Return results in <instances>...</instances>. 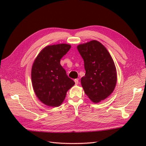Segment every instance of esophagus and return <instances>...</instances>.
<instances>
[{"label":"esophagus","mask_w":146,"mask_h":146,"mask_svg":"<svg viewBox=\"0 0 146 146\" xmlns=\"http://www.w3.org/2000/svg\"><path fill=\"white\" fill-rule=\"evenodd\" d=\"M74 81H75V84L76 85H78V79H75V80H74Z\"/></svg>","instance_id":"esophagus-1"}]
</instances>
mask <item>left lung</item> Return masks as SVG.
<instances>
[{
	"mask_svg": "<svg viewBox=\"0 0 146 146\" xmlns=\"http://www.w3.org/2000/svg\"><path fill=\"white\" fill-rule=\"evenodd\" d=\"M77 49L84 60L86 71L81 79L85 94L94 103L107 98L115 87L117 71L113 59L97 41L80 44Z\"/></svg>",
	"mask_w": 146,
	"mask_h": 146,
	"instance_id": "left-lung-1",
	"label": "left lung"
}]
</instances>
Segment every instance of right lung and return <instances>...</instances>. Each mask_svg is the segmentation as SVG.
Returning a JSON list of instances; mask_svg holds the SVG:
<instances>
[{
	"label": "right lung",
	"mask_w": 146,
	"mask_h": 146,
	"mask_svg": "<svg viewBox=\"0 0 146 146\" xmlns=\"http://www.w3.org/2000/svg\"><path fill=\"white\" fill-rule=\"evenodd\" d=\"M71 48L66 44L46 46L39 52L31 70L33 86L37 97L49 107L63 103L66 92L75 85L60 64V60Z\"/></svg>",
	"instance_id": "right-lung-1"
}]
</instances>
